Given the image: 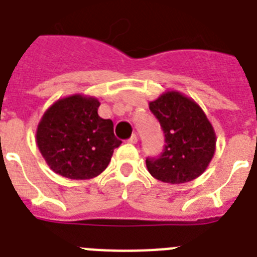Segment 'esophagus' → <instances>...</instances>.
<instances>
[{
	"instance_id": "1",
	"label": "esophagus",
	"mask_w": 257,
	"mask_h": 257,
	"mask_svg": "<svg viewBox=\"0 0 257 257\" xmlns=\"http://www.w3.org/2000/svg\"><path fill=\"white\" fill-rule=\"evenodd\" d=\"M137 139H139V137H137V135L136 133H133L132 136H131V139H129V143H131V144H136L137 143Z\"/></svg>"
}]
</instances>
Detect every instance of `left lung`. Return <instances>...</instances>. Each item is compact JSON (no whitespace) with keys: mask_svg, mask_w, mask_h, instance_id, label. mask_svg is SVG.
I'll return each instance as SVG.
<instances>
[{"mask_svg":"<svg viewBox=\"0 0 257 257\" xmlns=\"http://www.w3.org/2000/svg\"><path fill=\"white\" fill-rule=\"evenodd\" d=\"M149 109L164 132L160 156L148 157L147 168L163 183L183 184L199 177L216 149L213 126L203 109L189 97L171 90L149 102Z\"/></svg>","mask_w":257,"mask_h":257,"instance_id":"obj_1","label":"left lung"}]
</instances>
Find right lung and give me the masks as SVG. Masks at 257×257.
I'll use <instances>...</instances> for the list:
<instances>
[{
    "label": "right lung",
    "instance_id": "1",
    "mask_svg": "<svg viewBox=\"0 0 257 257\" xmlns=\"http://www.w3.org/2000/svg\"><path fill=\"white\" fill-rule=\"evenodd\" d=\"M94 97L73 94L48 108L37 126L36 140L50 169L66 179L88 180L108 167L121 141L112 120L98 116Z\"/></svg>",
    "mask_w": 257,
    "mask_h": 257
}]
</instances>
